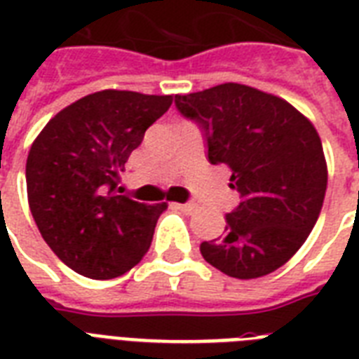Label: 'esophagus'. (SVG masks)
I'll use <instances>...</instances> for the list:
<instances>
[{"label": "esophagus", "instance_id": "34e87169", "mask_svg": "<svg viewBox=\"0 0 359 359\" xmlns=\"http://www.w3.org/2000/svg\"><path fill=\"white\" fill-rule=\"evenodd\" d=\"M175 207L180 208V210H182V212H186V214H191V212H196V210H197L196 203H175Z\"/></svg>", "mask_w": 359, "mask_h": 359}]
</instances>
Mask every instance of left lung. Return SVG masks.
I'll return each instance as SVG.
<instances>
[{
	"mask_svg": "<svg viewBox=\"0 0 359 359\" xmlns=\"http://www.w3.org/2000/svg\"><path fill=\"white\" fill-rule=\"evenodd\" d=\"M199 124L210 163L231 169L240 203L225 235L203 242V259L231 278L255 279L300 250L323 208L328 169L317 130L287 100L242 83L175 95Z\"/></svg>",
	"mask_w": 359,
	"mask_h": 359,
	"instance_id": "obj_1",
	"label": "left lung"
}]
</instances>
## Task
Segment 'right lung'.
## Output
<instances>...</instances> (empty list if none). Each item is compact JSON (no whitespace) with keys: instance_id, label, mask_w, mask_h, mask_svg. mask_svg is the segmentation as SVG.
<instances>
[{"instance_id":"add662e5","label":"right lung","mask_w":359,"mask_h":359,"mask_svg":"<svg viewBox=\"0 0 359 359\" xmlns=\"http://www.w3.org/2000/svg\"><path fill=\"white\" fill-rule=\"evenodd\" d=\"M171 95L93 93L61 109L36 135L25 163L27 199L50 250L91 279L123 276L143 259L165 203L117 194L119 171Z\"/></svg>"}]
</instances>
